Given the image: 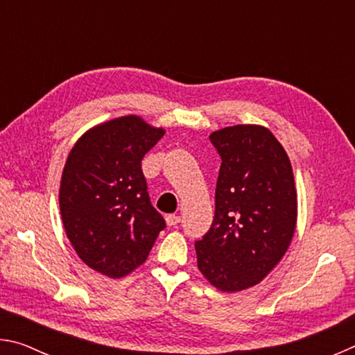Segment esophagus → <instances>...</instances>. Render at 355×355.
<instances>
[{"instance_id": "1", "label": "esophagus", "mask_w": 355, "mask_h": 355, "mask_svg": "<svg viewBox=\"0 0 355 355\" xmlns=\"http://www.w3.org/2000/svg\"><path fill=\"white\" fill-rule=\"evenodd\" d=\"M180 220H182V218H180L178 214H169V216H166V222H167V225H169V227L178 225Z\"/></svg>"}]
</instances>
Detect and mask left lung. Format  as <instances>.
Wrapping results in <instances>:
<instances>
[{"mask_svg": "<svg viewBox=\"0 0 355 355\" xmlns=\"http://www.w3.org/2000/svg\"><path fill=\"white\" fill-rule=\"evenodd\" d=\"M209 141L222 163L213 224L196 241L197 266L218 290L241 291L260 284L291 243L297 219L293 169L264 127H227Z\"/></svg>", "mask_w": 355, "mask_h": 355, "instance_id": "obj_1", "label": "left lung"}]
</instances>
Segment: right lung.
I'll return each mask as SVG.
<instances>
[{
    "label": "right lung",
    "instance_id": "1",
    "mask_svg": "<svg viewBox=\"0 0 355 355\" xmlns=\"http://www.w3.org/2000/svg\"><path fill=\"white\" fill-rule=\"evenodd\" d=\"M163 136L141 117H119L84 133L65 161L59 189L65 233L78 257L107 277L141 266L166 228L141 167Z\"/></svg>",
    "mask_w": 355,
    "mask_h": 355
}]
</instances>
